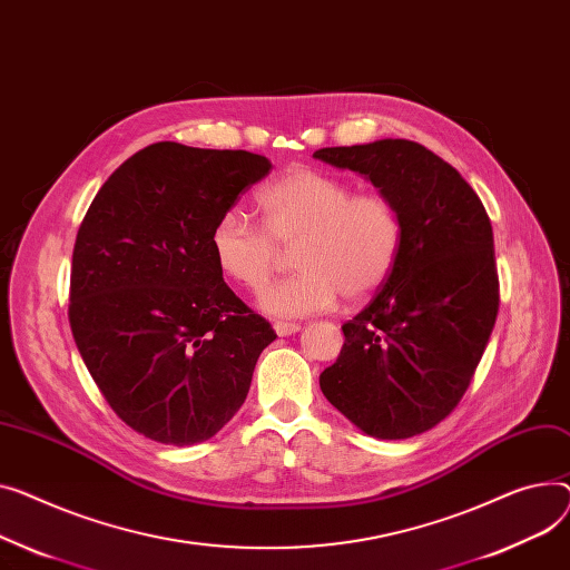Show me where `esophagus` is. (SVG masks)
I'll use <instances>...</instances> for the list:
<instances>
[{
	"label": "esophagus",
	"instance_id": "esophagus-1",
	"mask_svg": "<svg viewBox=\"0 0 570 570\" xmlns=\"http://www.w3.org/2000/svg\"><path fill=\"white\" fill-rule=\"evenodd\" d=\"M275 332H277L279 336H291V334L299 332V325H297V323H284V321H277V323H275Z\"/></svg>",
	"mask_w": 570,
	"mask_h": 570
}]
</instances>
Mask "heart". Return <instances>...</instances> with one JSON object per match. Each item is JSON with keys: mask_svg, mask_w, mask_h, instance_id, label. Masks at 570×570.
<instances>
[{"mask_svg": "<svg viewBox=\"0 0 570 570\" xmlns=\"http://www.w3.org/2000/svg\"><path fill=\"white\" fill-rule=\"evenodd\" d=\"M263 229L243 210L219 215L210 249L219 271L249 291L275 273L281 247H293V277L258 299L275 318H305L332 309L338 297H364L381 286L399 256L401 219L375 193L353 195L351 183L312 167H291L256 195Z\"/></svg>", "mask_w": 570, "mask_h": 570, "instance_id": "obj_1", "label": "heart"}]
</instances>
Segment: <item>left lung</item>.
<instances>
[{"mask_svg": "<svg viewBox=\"0 0 570 570\" xmlns=\"http://www.w3.org/2000/svg\"><path fill=\"white\" fill-rule=\"evenodd\" d=\"M314 158L371 180L401 219L394 268L341 327L346 344L321 390L371 438L420 435L459 405L495 327L488 213L456 169L410 139L321 148Z\"/></svg>", "mask_w": 570, "mask_h": 570, "instance_id": "obj_1", "label": "left lung"}]
</instances>
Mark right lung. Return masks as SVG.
Here are the masks:
<instances>
[{
    "label": "right lung",
    "instance_id": "1",
    "mask_svg": "<svg viewBox=\"0 0 570 570\" xmlns=\"http://www.w3.org/2000/svg\"><path fill=\"white\" fill-rule=\"evenodd\" d=\"M273 169L247 150L158 141L98 189L72 249L70 330L102 396L163 444L213 438L277 338L224 284L213 226Z\"/></svg>",
    "mask_w": 570,
    "mask_h": 570
}]
</instances>
